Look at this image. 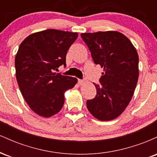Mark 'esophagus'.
<instances>
[{
    "label": "esophagus",
    "instance_id": "esophagus-1",
    "mask_svg": "<svg viewBox=\"0 0 157 157\" xmlns=\"http://www.w3.org/2000/svg\"><path fill=\"white\" fill-rule=\"evenodd\" d=\"M78 82H79V84H80V85H82L83 83H85V82H86V81H85L84 80H78Z\"/></svg>",
    "mask_w": 157,
    "mask_h": 157
}]
</instances>
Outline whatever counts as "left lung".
Listing matches in <instances>:
<instances>
[{"label":"left lung","instance_id":"8db88e82","mask_svg":"<svg viewBox=\"0 0 157 157\" xmlns=\"http://www.w3.org/2000/svg\"><path fill=\"white\" fill-rule=\"evenodd\" d=\"M95 64L104 71L95 84L97 95L88 100L89 112L101 121L117 118L132 98L139 77V57L129 39L118 32L82 33Z\"/></svg>","mask_w":157,"mask_h":157}]
</instances>
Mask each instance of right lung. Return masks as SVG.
<instances>
[{"label":"right lung","mask_w":157,"mask_h":157,"mask_svg":"<svg viewBox=\"0 0 157 157\" xmlns=\"http://www.w3.org/2000/svg\"><path fill=\"white\" fill-rule=\"evenodd\" d=\"M77 32L47 29L30 35L20 45L15 57L16 78L29 107L40 116L49 117L64 104V92L77 83L75 77L55 73L66 66L68 48Z\"/></svg>","instance_id":"1"}]
</instances>
